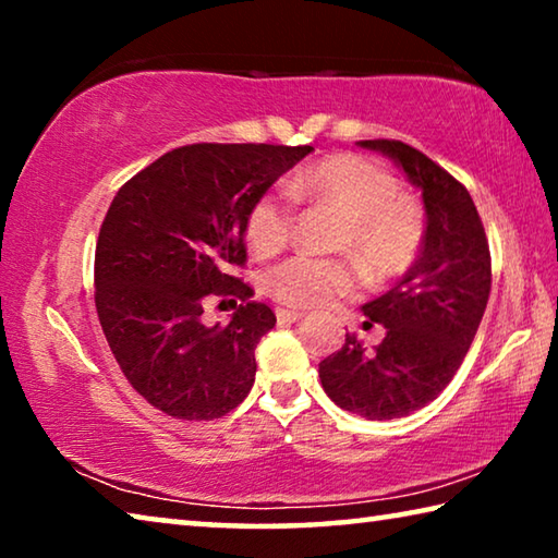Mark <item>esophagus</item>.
I'll return each mask as SVG.
<instances>
[{
    "label": "esophagus",
    "mask_w": 558,
    "mask_h": 558,
    "mask_svg": "<svg viewBox=\"0 0 558 558\" xmlns=\"http://www.w3.org/2000/svg\"><path fill=\"white\" fill-rule=\"evenodd\" d=\"M276 317H278V323H300L302 317V313H295V310H286V307H280V310H276Z\"/></svg>",
    "instance_id": "obj_1"
}]
</instances>
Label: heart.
Wrapping results in <instances>:
<instances>
[{
  "mask_svg": "<svg viewBox=\"0 0 558 558\" xmlns=\"http://www.w3.org/2000/svg\"><path fill=\"white\" fill-rule=\"evenodd\" d=\"M295 202L325 206L344 219L337 248L349 253L372 280H389L411 268L423 241L418 204L401 194L396 177L362 155L339 153L290 177ZM292 209L280 194H260L245 214V241L266 258L290 241ZM356 286V272L344 260L292 256L263 276V288L288 307H317Z\"/></svg>",
  "mask_w": 558,
  "mask_h": 558,
  "instance_id": "heart-1",
  "label": "heart"
}]
</instances>
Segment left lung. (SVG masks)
I'll return each mask as SVG.
<instances>
[{
  "label": "left lung",
  "mask_w": 558,
  "mask_h": 558,
  "mask_svg": "<svg viewBox=\"0 0 558 558\" xmlns=\"http://www.w3.org/2000/svg\"><path fill=\"white\" fill-rule=\"evenodd\" d=\"M356 145L393 159L421 189L426 233L405 276L362 305L372 323L384 325L381 344L364 349L347 335L342 349L319 362V379L339 409L391 421L438 399L460 369L483 323L493 266L483 221L456 177L399 140Z\"/></svg>",
  "instance_id": "1"
}]
</instances>
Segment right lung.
Masks as SVG:
<instances>
[{"label": "right lung", "instance_id": "1", "mask_svg": "<svg viewBox=\"0 0 558 558\" xmlns=\"http://www.w3.org/2000/svg\"><path fill=\"white\" fill-rule=\"evenodd\" d=\"M310 145L177 147L120 186L96 245V310L110 352L147 403L184 421L233 411L256 381V347L276 327L231 276L245 263V214ZM242 305L203 325L216 299Z\"/></svg>", "mask_w": 558, "mask_h": 558}]
</instances>
